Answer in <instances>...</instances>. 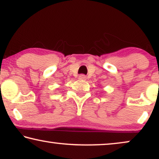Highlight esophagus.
Wrapping results in <instances>:
<instances>
[{"instance_id":"1","label":"esophagus","mask_w":159,"mask_h":159,"mask_svg":"<svg viewBox=\"0 0 159 159\" xmlns=\"http://www.w3.org/2000/svg\"><path fill=\"white\" fill-rule=\"evenodd\" d=\"M78 78H79L80 80H86L87 77H86L84 75H80L78 76Z\"/></svg>"}]
</instances>
